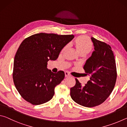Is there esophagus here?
I'll use <instances>...</instances> for the list:
<instances>
[{
    "mask_svg": "<svg viewBox=\"0 0 127 127\" xmlns=\"http://www.w3.org/2000/svg\"><path fill=\"white\" fill-rule=\"evenodd\" d=\"M69 76H70L69 73L68 72H65V77H69Z\"/></svg>",
    "mask_w": 127,
    "mask_h": 127,
    "instance_id": "1",
    "label": "esophagus"
}]
</instances>
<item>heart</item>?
Listing matches in <instances>:
<instances>
[{"label":"heart","mask_w":127,"mask_h":127,"mask_svg":"<svg viewBox=\"0 0 127 127\" xmlns=\"http://www.w3.org/2000/svg\"><path fill=\"white\" fill-rule=\"evenodd\" d=\"M73 46L77 52L81 56H84L91 52L93 48V43L90 38L86 36H79L73 42ZM65 50V48L62 51Z\"/></svg>","instance_id":"b5f03b06"}]
</instances>
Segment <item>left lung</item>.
Returning a JSON list of instances; mask_svg holds the SVG:
<instances>
[{
	"label": "left lung",
	"mask_w": 127,
	"mask_h": 127,
	"mask_svg": "<svg viewBox=\"0 0 127 127\" xmlns=\"http://www.w3.org/2000/svg\"><path fill=\"white\" fill-rule=\"evenodd\" d=\"M95 51L83 66L90 80L82 86L76 78V85L70 88L74 101L82 106L92 107L104 102L114 88L117 77L113 51L109 45L91 37Z\"/></svg>",
	"instance_id": "1"
}]
</instances>
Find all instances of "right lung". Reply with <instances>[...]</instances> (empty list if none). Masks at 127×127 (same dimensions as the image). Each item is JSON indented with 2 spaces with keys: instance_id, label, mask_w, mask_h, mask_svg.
<instances>
[{
  "instance_id": "obj_1",
  "label": "right lung",
  "mask_w": 127,
  "mask_h": 127,
  "mask_svg": "<svg viewBox=\"0 0 127 127\" xmlns=\"http://www.w3.org/2000/svg\"><path fill=\"white\" fill-rule=\"evenodd\" d=\"M73 35L40 33L23 41L14 57L13 79L22 97L34 105L50 101L54 90L65 76L47 68L49 60H57L61 50L74 38Z\"/></svg>"
}]
</instances>
